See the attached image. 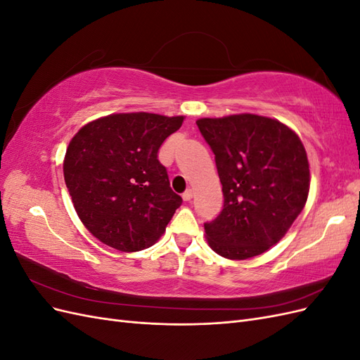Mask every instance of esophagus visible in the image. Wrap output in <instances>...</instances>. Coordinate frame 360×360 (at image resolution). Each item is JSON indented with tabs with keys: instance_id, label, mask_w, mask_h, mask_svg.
<instances>
[{
	"instance_id": "34e87169",
	"label": "esophagus",
	"mask_w": 360,
	"mask_h": 360,
	"mask_svg": "<svg viewBox=\"0 0 360 360\" xmlns=\"http://www.w3.org/2000/svg\"><path fill=\"white\" fill-rule=\"evenodd\" d=\"M181 197H183V200H184V201H191V200H192V197H193V192H192V189L184 191V193L181 195Z\"/></svg>"
}]
</instances>
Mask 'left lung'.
Here are the masks:
<instances>
[{
  "label": "left lung",
  "instance_id": "left-lung-1",
  "mask_svg": "<svg viewBox=\"0 0 360 360\" xmlns=\"http://www.w3.org/2000/svg\"><path fill=\"white\" fill-rule=\"evenodd\" d=\"M214 153L224 209L204 224L205 238L228 259L261 255L287 234L308 200L309 162L299 135L276 118L234 114L200 118Z\"/></svg>",
  "mask_w": 360,
  "mask_h": 360
}]
</instances>
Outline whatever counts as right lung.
I'll list each match as a JSON object with an SVG mask.
<instances>
[{
  "instance_id": "right-lung-1",
  "label": "right lung",
  "mask_w": 360,
  "mask_h": 360,
  "mask_svg": "<svg viewBox=\"0 0 360 360\" xmlns=\"http://www.w3.org/2000/svg\"><path fill=\"white\" fill-rule=\"evenodd\" d=\"M184 117L122 112L82 126L66 150L64 181L81 222L122 252L153 246L181 205L158 151Z\"/></svg>"
}]
</instances>
